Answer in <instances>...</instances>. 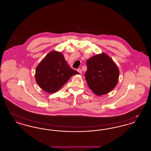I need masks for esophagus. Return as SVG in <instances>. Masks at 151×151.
<instances>
[{"mask_svg":"<svg viewBox=\"0 0 151 151\" xmlns=\"http://www.w3.org/2000/svg\"><path fill=\"white\" fill-rule=\"evenodd\" d=\"M77 71H78V72H79L80 73H82V70L80 69V68H78V70H77Z\"/></svg>","mask_w":151,"mask_h":151,"instance_id":"obj_1","label":"esophagus"}]
</instances>
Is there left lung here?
<instances>
[{"label":"left lung","instance_id":"8db88e82","mask_svg":"<svg viewBox=\"0 0 151 151\" xmlns=\"http://www.w3.org/2000/svg\"><path fill=\"white\" fill-rule=\"evenodd\" d=\"M85 73L88 86L97 96L110 92L117 84L119 71L111 58L104 52L86 60Z\"/></svg>","mask_w":151,"mask_h":151}]
</instances>
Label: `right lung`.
Listing matches in <instances>:
<instances>
[{
	"mask_svg": "<svg viewBox=\"0 0 151 151\" xmlns=\"http://www.w3.org/2000/svg\"><path fill=\"white\" fill-rule=\"evenodd\" d=\"M78 73L70 67L62 53L52 51L36 67L35 79L43 91L52 93L63 86L72 75Z\"/></svg>",
	"mask_w": 151,
	"mask_h": 151,
	"instance_id": "obj_1",
	"label": "right lung"
}]
</instances>
